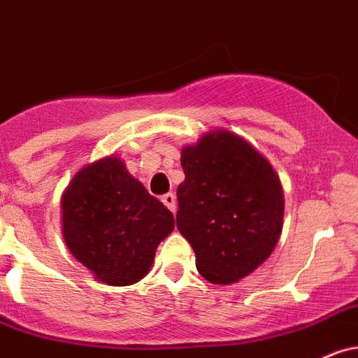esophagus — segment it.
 <instances>
[{"mask_svg":"<svg viewBox=\"0 0 358 358\" xmlns=\"http://www.w3.org/2000/svg\"><path fill=\"white\" fill-rule=\"evenodd\" d=\"M162 202L165 203V206L169 207V209L172 210V213H176L177 203H176V195H173V193H166V195H163L162 196Z\"/></svg>","mask_w":358,"mask_h":358,"instance_id":"1","label":"esophagus"}]
</instances>
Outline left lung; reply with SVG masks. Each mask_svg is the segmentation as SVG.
<instances>
[{
	"mask_svg": "<svg viewBox=\"0 0 358 358\" xmlns=\"http://www.w3.org/2000/svg\"><path fill=\"white\" fill-rule=\"evenodd\" d=\"M181 165L177 228L207 281L236 283L278 244L285 210L281 182L253 145L224 130L182 149Z\"/></svg>",
	"mask_w": 358,
	"mask_h": 358,
	"instance_id": "8db88e82",
	"label": "left lung"
}]
</instances>
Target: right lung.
Returning <instances> with one entry per match:
<instances>
[{"mask_svg": "<svg viewBox=\"0 0 358 358\" xmlns=\"http://www.w3.org/2000/svg\"><path fill=\"white\" fill-rule=\"evenodd\" d=\"M61 207L68 250L112 287L141 281L158 244L176 224L172 213L115 156L84 166L64 192Z\"/></svg>", "mask_w": 358, "mask_h": 358, "instance_id": "1", "label": "right lung"}]
</instances>
